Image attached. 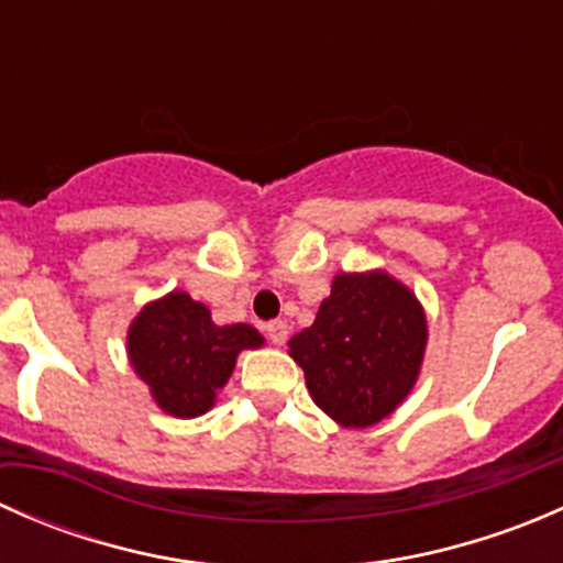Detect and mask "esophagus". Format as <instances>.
Returning a JSON list of instances; mask_svg holds the SVG:
<instances>
[{
  "mask_svg": "<svg viewBox=\"0 0 563 563\" xmlns=\"http://www.w3.org/2000/svg\"><path fill=\"white\" fill-rule=\"evenodd\" d=\"M266 338L275 345H283L288 338V323L286 321H269L266 323Z\"/></svg>",
  "mask_w": 563,
  "mask_h": 563,
  "instance_id": "obj_1",
  "label": "esophagus"
}]
</instances>
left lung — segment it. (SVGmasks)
Returning <instances> with one entry per match:
<instances>
[{"label": "left lung", "instance_id": "8db88e82", "mask_svg": "<svg viewBox=\"0 0 563 563\" xmlns=\"http://www.w3.org/2000/svg\"><path fill=\"white\" fill-rule=\"evenodd\" d=\"M428 323L417 297L384 272L338 275L313 327L288 340L316 406L343 428L389 417L417 382Z\"/></svg>", "mask_w": 563, "mask_h": 563}]
</instances>
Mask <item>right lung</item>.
Masks as SVG:
<instances>
[{"label": "right lung", "instance_id": "1", "mask_svg": "<svg viewBox=\"0 0 563 563\" xmlns=\"http://www.w3.org/2000/svg\"><path fill=\"white\" fill-rule=\"evenodd\" d=\"M261 343L264 338L247 323L218 327L201 302L174 291L141 310L130 327L128 354L157 406L190 419L212 408L236 354Z\"/></svg>", "mask_w": 563, "mask_h": 563}]
</instances>
